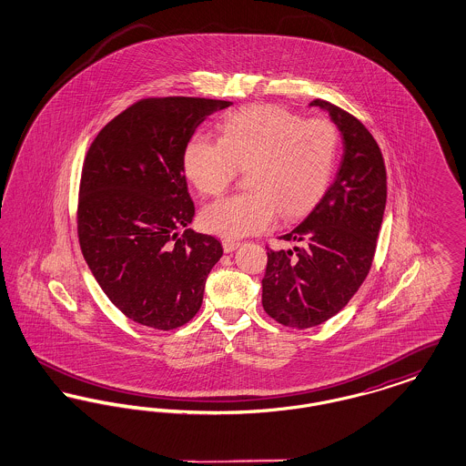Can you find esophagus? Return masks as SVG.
<instances>
[{"label": "esophagus", "instance_id": "esophagus-1", "mask_svg": "<svg viewBox=\"0 0 466 466\" xmlns=\"http://www.w3.org/2000/svg\"><path fill=\"white\" fill-rule=\"evenodd\" d=\"M223 251L225 253H230V251H234L238 246H239V243H236V241H230V239H223Z\"/></svg>", "mask_w": 466, "mask_h": 466}]
</instances>
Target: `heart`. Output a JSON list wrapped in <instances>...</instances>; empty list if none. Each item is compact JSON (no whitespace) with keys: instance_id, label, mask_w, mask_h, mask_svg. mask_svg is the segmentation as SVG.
I'll return each instance as SVG.
<instances>
[{"instance_id":"heart-1","label":"heart","mask_w":466,"mask_h":466,"mask_svg":"<svg viewBox=\"0 0 466 466\" xmlns=\"http://www.w3.org/2000/svg\"><path fill=\"white\" fill-rule=\"evenodd\" d=\"M339 136L327 118L300 120L291 111L253 105L222 122L220 141L194 136L183 152V171L202 196L215 198L244 169L246 192L218 200L202 225L227 239L268 228L279 211L293 218L319 199L332 177Z\"/></svg>"}]
</instances>
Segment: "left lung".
I'll return each instance as SVG.
<instances>
[{
	"instance_id": "left-lung-1",
	"label": "left lung",
	"mask_w": 466,
	"mask_h": 466,
	"mask_svg": "<svg viewBox=\"0 0 466 466\" xmlns=\"http://www.w3.org/2000/svg\"><path fill=\"white\" fill-rule=\"evenodd\" d=\"M342 136L344 154L332 185L309 215L267 248L262 306L278 323L310 329L342 309L365 281L386 208V167L367 127L332 103L314 99Z\"/></svg>"
}]
</instances>
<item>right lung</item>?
<instances>
[{
  "mask_svg": "<svg viewBox=\"0 0 466 466\" xmlns=\"http://www.w3.org/2000/svg\"><path fill=\"white\" fill-rule=\"evenodd\" d=\"M230 101L141 99L108 122L82 167L78 239L96 281L139 325L173 330L202 304L222 243L192 228L183 152L200 124Z\"/></svg>",
  "mask_w": 466,
  "mask_h": 466,
  "instance_id": "1",
  "label": "right lung"
}]
</instances>
